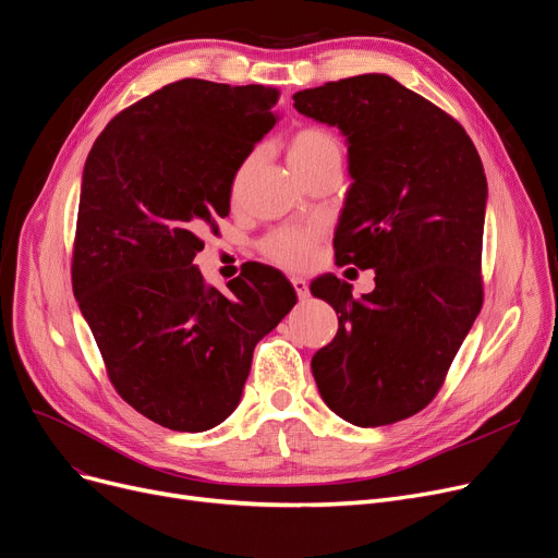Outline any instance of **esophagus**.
Returning a JSON list of instances; mask_svg holds the SVG:
<instances>
[{
  "label": "esophagus",
  "instance_id": "34e87169",
  "mask_svg": "<svg viewBox=\"0 0 558 558\" xmlns=\"http://www.w3.org/2000/svg\"><path fill=\"white\" fill-rule=\"evenodd\" d=\"M292 284H294L296 296H299L301 301H305V299L310 296V287H307V282H305L303 278H292Z\"/></svg>",
  "mask_w": 558,
  "mask_h": 558
}]
</instances>
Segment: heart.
<instances>
[{"instance_id": "b5f03b06", "label": "heart", "mask_w": 558, "mask_h": 558, "mask_svg": "<svg viewBox=\"0 0 558 558\" xmlns=\"http://www.w3.org/2000/svg\"><path fill=\"white\" fill-rule=\"evenodd\" d=\"M342 157V145L337 136L324 128H303L289 141V163L296 173L307 171L326 159ZM322 239V226H292L271 232L262 241L266 259L289 271H303L312 264Z\"/></svg>"}]
</instances>
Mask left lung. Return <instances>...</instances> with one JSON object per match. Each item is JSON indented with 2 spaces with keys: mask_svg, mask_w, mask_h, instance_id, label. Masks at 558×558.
<instances>
[{
  "mask_svg": "<svg viewBox=\"0 0 558 558\" xmlns=\"http://www.w3.org/2000/svg\"><path fill=\"white\" fill-rule=\"evenodd\" d=\"M294 107L347 136L353 184L335 264L376 271V289L360 299L335 276L312 282L339 314L312 374L335 415L395 424L440 392L481 312L486 173L453 116L387 75L299 90Z\"/></svg>",
  "mask_w": 558,
  "mask_h": 558,
  "instance_id": "1",
  "label": "left lung"
}]
</instances>
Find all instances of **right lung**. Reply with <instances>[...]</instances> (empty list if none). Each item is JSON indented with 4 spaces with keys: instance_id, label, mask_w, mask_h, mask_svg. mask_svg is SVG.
<instances>
[{
    "instance_id": "1",
    "label": "right lung",
    "mask_w": 558,
    "mask_h": 558,
    "mask_svg": "<svg viewBox=\"0 0 558 558\" xmlns=\"http://www.w3.org/2000/svg\"><path fill=\"white\" fill-rule=\"evenodd\" d=\"M276 102L259 84H166L111 118L84 166L72 292L116 392L171 430L221 424L255 344L296 305L271 266L248 264L228 292L193 266Z\"/></svg>"
}]
</instances>
